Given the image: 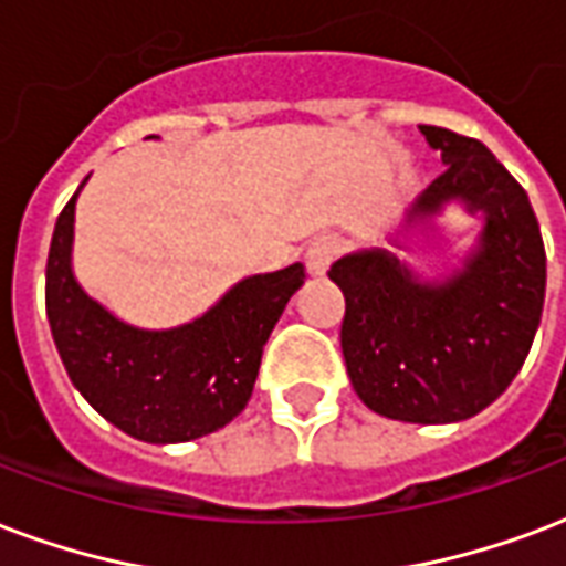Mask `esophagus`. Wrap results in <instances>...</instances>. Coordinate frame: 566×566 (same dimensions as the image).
Returning <instances> with one entry per match:
<instances>
[{"label": "esophagus", "mask_w": 566, "mask_h": 566, "mask_svg": "<svg viewBox=\"0 0 566 566\" xmlns=\"http://www.w3.org/2000/svg\"><path fill=\"white\" fill-rule=\"evenodd\" d=\"M340 252V240L338 237H317L314 243H308V249H305V266H308V273L314 275V279H321V275L329 273L332 261L338 258Z\"/></svg>", "instance_id": "1"}]
</instances>
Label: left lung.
<instances>
[{"mask_svg":"<svg viewBox=\"0 0 566 566\" xmlns=\"http://www.w3.org/2000/svg\"><path fill=\"white\" fill-rule=\"evenodd\" d=\"M446 171L418 196L407 228H433L448 205L484 228L454 273L421 279L388 249L344 254L329 270L347 312L340 350L377 416L451 424L478 416L523 368L541 326L546 252L525 189L478 139L421 127ZM400 245V240H395Z\"/></svg>","mask_w":566,"mask_h":566,"instance_id":"8db88e82","label":"left lung"}]
</instances>
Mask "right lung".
Wrapping results in <instances>:
<instances>
[{
	"mask_svg": "<svg viewBox=\"0 0 566 566\" xmlns=\"http://www.w3.org/2000/svg\"><path fill=\"white\" fill-rule=\"evenodd\" d=\"M80 189L55 222L46 258V321L76 391L109 424L150 446L189 442L234 421L252 398L266 338L305 282V266L249 275L175 329L129 326L73 275Z\"/></svg>",
	"mask_w": 566,
	"mask_h": 566,
	"instance_id": "1",
	"label": "right lung"
}]
</instances>
